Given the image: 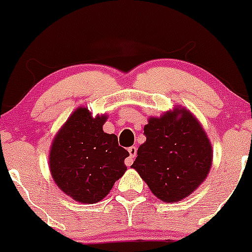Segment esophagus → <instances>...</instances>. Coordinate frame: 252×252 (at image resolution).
Wrapping results in <instances>:
<instances>
[{
    "instance_id": "esophagus-1",
    "label": "esophagus",
    "mask_w": 252,
    "mask_h": 252,
    "mask_svg": "<svg viewBox=\"0 0 252 252\" xmlns=\"http://www.w3.org/2000/svg\"><path fill=\"white\" fill-rule=\"evenodd\" d=\"M128 152H129V157L126 159V164L128 167H130L131 164H133V161H134V157L136 156V152H138V149H136L135 146H130L128 149Z\"/></svg>"
}]
</instances>
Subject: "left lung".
Listing matches in <instances>:
<instances>
[{
	"mask_svg": "<svg viewBox=\"0 0 252 252\" xmlns=\"http://www.w3.org/2000/svg\"><path fill=\"white\" fill-rule=\"evenodd\" d=\"M144 134L131 167L155 196L175 202L191 194L212 164V147L196 118L184 108L167 112L150 118Z\"/></svg>",
	"mask_w": 252,
	"mask_h": 252,
	"instance_id": "left-lung-1",
	"label": "left lung"
}]
</instances>
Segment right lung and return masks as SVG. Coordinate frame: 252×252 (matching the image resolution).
Masks as SVG:
<instances>
[{
	"label": "right lung",
	"mask_w": 252,
	"mask_h": 252,
	"mask_svg": "<svg viewBox=\"0 0 252 252\" xmlns=\"http://www.w3.org/2000/svg\"><path fill=\"white\" fill-rule=\"evenodd\" d=\"M107 117H91L79 107L68 118L52 142L50 169L63 192L78 202L95 204L102 200L126 166L129 152L118 145L114 134L103 133Z\"/></svg>",
	"instance_id": "obj_1"
}]
</instances>
